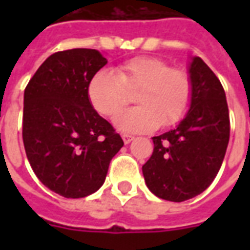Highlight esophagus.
Instances as JSON below:
<instances>
[{
  "mask_svg": "<svg viewBox=\"0 0 250 250\" xmlns=\"http://www.w3.org/2000/svg\"><path fill=\"white\" fill-rule=\"evenodd\" d=\"M122 138H123V142H125V145H128V143H130V142L134 139V136L128 135V134H123V135H122Z\"/></svg>",
  "mask_w": 250,
  "mask_h": 250,
  "instance_id": "obj_1",
  "label": "esophagus"
}]
</instances>
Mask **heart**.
<instances>
[{"label":"heart","instance_id":"heart-1","mask_svg":"<svg viewBox=\"0 0 250 250\" xmlns=\"http://www.w3.org/2000/svg\"><path fill=\"white\" fill-rule=\"evenodd\" d=\"M135 108L115 116V125L125 132H147L158 125L177 123L191 100V80L184 69L170 68L158 57H134L114 72L100 71L88 84V99L104 116H114L135 92Z\"/></svg>","mask_w":250,"mask_h":250}]
</instances>
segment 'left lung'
<instances>
[{
	"instance_id": "left-lung-1",
	"label": "left lung",
	"mask_w": 250,
	"mask_h": 250,
	"mask_svg": "<svg viewBox=\"0 0 250 250\" xmlns=\"http://www.w3.org/2000/svg\"><path fill=\"white\" fill-rule=\"evenodd\" d=\"M188 111L178 125L154 136V151L142 171L148 190L173 202L194 198L218 174L229 143L230 122L225 91L201 57L190 59Z\"/></svg>"
}]
</instances>
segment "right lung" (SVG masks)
<instances>
[{"mask_svg":"<svg viewBox=\"0 0 250 250\" xmlns=\"http://www.w3.org/2000/svg\"><path fill=\"white\" fill-rule=\"evenodd\" d=\"M105 64L96 49L56 52L25 88L26 157L37 178L65 198L98 191L111 159L125 145L88 99V84Z\"/></svg>","mask_w":250,"mask_h":250,"instance_id":"obj_1","label":"right lung"}]
</instances>
